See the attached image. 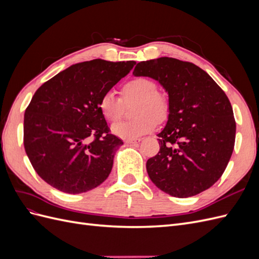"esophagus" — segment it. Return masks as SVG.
Returning <instances> with one entry per match:
<instances>
[{"label":"esophagus","instance_id":"34e87169","mask_svg":"<svg viewBox=\"0 0 259 259\" xmlns=\"http://www.w3.org/2000/svg\"><path fill=\"white\" fill-rule=\"evenodd\" d=\"M140 140H142V138H132V139H125V143H126V144H130V145H133V144H137V143H139Z\"/></svg>","mask_w":259,"mask_h":259}]
</instances>
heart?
Here are the masks:
<instances>
[{
	"label": "heart",
	"instance_id": "1",
	"mask_svg": "<svg viewBox=\"0 0 259 259\" xmlns=\"http://www.w3.org/2000/svg\"><path fill=\"white\" fill-rule=\"evenodd\" d=\"M156 90V83L145 76L133 77L124 83L121 90L122 99L124 101L136 100L133 109V114L136 117L134 120L113 124L112 134L124 139L138 138L153 131L156 120L162 122L166 119L169 112L168 99ZM98 108L106 120L114 122L121 116L123 105L122 100L112 92H106L98 100Z\"/></svg>",
	"mask_w": 259,
	"mask_h": 259
}]
</instances>
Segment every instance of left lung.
Returning a JSON list of instances; mask_svg holds the SVG:
<instances>
[{"mask_svg": "<svg viewBox=\"0 0 259 259\" xmlns=\"http://www.w3.org/2000/svg\"><path fill=\"white\" fill-rule=\"evenodd\" d=\"M133 75L151 77L168 94L167 122L158 134L160 151L146 164L152 183L176 198L208 189L228 165L236 139L225 92L204 70L169 57L138 62Z\"/></svg>", "mask_w": 259, "mask_h": 259, "instance_id": "obj_1", "label": "left lung"}]
</instances>
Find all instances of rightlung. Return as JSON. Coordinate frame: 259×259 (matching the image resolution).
<instances>
[{
	"mask_svg": "<svg viewBox=\"0 0 259 259\" xmlns=\"http://www.w3.org/2000/svg\"><path fill=\"white\" fill-rule=\"evenodd\" d=\"M135 61H84L67 68L38 89L23 119V145L45 183L71 194L103 184L123 142L109 134L98 100Z\"/></svg>",
	"mask_w": 259,
	"mask_h": 259,
	"instance_id": "add662e5",
	"label": "right lung"
}]
</instances>
